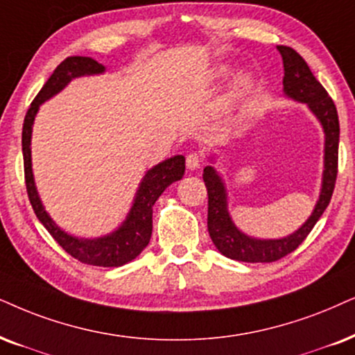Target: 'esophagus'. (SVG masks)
Returning a JSON list of instances; mask_svg holds the SVG:
<instances>
[{"label": "esophagus", "instance_id": "obj_1", "mask_svg": "<svg viewBox=\"0 0 355 355\" xmlns=\"http://www.w3.org/2000/svg\"><path fill=\"white\" fill-rule=\"evenodd\" d=\"M201 165V157L198 154H188L187 155V168L188 170H198Z\"/></svg>", "mask_w": 355, "mask_h": 355}]
</instances>
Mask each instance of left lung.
<instances>
[{"instance_id":"8db88e82","label":"left lung","mask_w":355,"mask_h":355,"mask_svg":"<svg viewBox=\"0 0 355 355\" xmlns=\"http://www.w3.org/2000/svg\"><path fill=\"white\" fill-rule=\"evenodd\" d=\"M284 58V95L290 100L303 103L313 116L320 121L324 132V157H322V178L320 196L309 218L297 231L277 239H260L245 234L236 226L227 205L226 183L214 167L216 155H209L211 165L203 170V180L208 190V232L213 244L227 259L239 262L266 263L285 257L293 252L311 232L318 219L324 213L334 191L338 177V147H339V118L334 101L322 85L311 73L306 62L291 47L278 46Z\"/></svg>"}]
</instances>
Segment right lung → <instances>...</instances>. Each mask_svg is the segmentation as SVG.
<instances>
[{"label": "right lung", "mask_w": 355, "mask_h": 355, "mask_svg": "<svg viewBox=\"0 0 355 355\" xmlns=\"http://www.w3.org/2000/svg\"><path fill=\"white\" fill-rule=\"evenodd\" d=\"M106 67L98 64L92 57H69L53 70L39 95L34 98L22 124V157H24L26 188H28L29 201L33 205L35 216L51 236L69 252L71 257L88 266L98 267H121L131 262L149 244L152 236V206L165 191V188L173 182L182 180L185 173V157L173 155L149 168L142 177L132 206L124 221L111 231L110 234L100 237H78L62 230L44 208L37 187H35L33 172V152H31V139H33V125L39 107L64 89L71 80L80 77L101 75Z\"/></svg>", "instance_id": "obj_1"}]
</instances>
